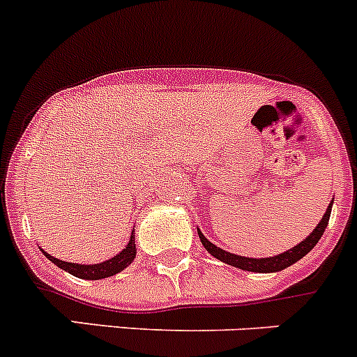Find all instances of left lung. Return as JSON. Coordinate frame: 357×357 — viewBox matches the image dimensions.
Returning <instances> with one entry per match:
<instances>
[{"label":"left lung","instance_id":"left-lung-1","mask_svg":"<svg viewBox=\"0 0 357 357\" xmlns=\"http://www.w3.org/2000/svg\"><path fill=\"white\" fill-rule=\"evenodd\" d=\"M331 205H333V202L329 203L328 210H326V213L322 215L321 222L317 224V227H315L314 231H312L310 235H308L307 238L303 240V242L298 243L296 247L289 249L287 252L278 254V256H275V257H263V259H254V257L236 256V254L226 252V250H222V249H219V247L213 245L212 242H208V240H206L205 236L202 235V231H198V235H199V240H202L203 247H205V249L208 250V252L212 254L213 257H217L219 261H224L226 264H231V266L240 268V270L256 271V273H270V271H280V270H284V268L294 264L296 261H300L301 257H303L305 254L310 252V250L315 247V243L321 240L322 233L326 231V226H328V222H329V215H331Z\"/></svg>","mask_w":357,"mask_h":357}]
</instances>
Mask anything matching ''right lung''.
Here are the masks:
<instances>
[{"mask_svg":"<svg viewBox=\"0 0 357 357\" xmlns=\"http://www.w3.org/2000/svg\"><path fill=\"white\" fill-rule=\"evenodd\" d=\"M54 264H57L59 268H63L68 273L75 275L79 278H86V280H98V278H107L112 275L119 273V271L124 270L126 266H130L131 261L137 256V247H135V235H131L130 243L126 245V249L122 252H119L117 256L112 257V259L105 261L100 264H75V263H66V261H61L57 257H52L49 252L42 250Z\"/></svg>","mask_w":357,"mask_h":357,"instance_id":"right-lung-1","label":"right lung"}]
</instances>
